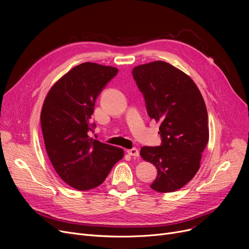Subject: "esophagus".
I'll return each mask as SVG.
<instances>
[{"instance_id": "esophagus-1", "label": "esophagus", "mask_w": 249, "mask_h": 249, "mask_svg": "<svg viewBox=\"0 0 249 249\" xmlns=\"http://www.w3.org/2000/svg\"><path fill=\"white\" fill-rule=\"evenodd\" d=\"M127 153H128L129 155H131V156H135V158H138V156H139V150H138L137 148L128 149V150H127Z\"/></svg>"}]
</instances>
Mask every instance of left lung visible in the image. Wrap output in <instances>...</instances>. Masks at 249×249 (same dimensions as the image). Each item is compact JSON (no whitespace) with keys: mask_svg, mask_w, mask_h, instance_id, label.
Segmentation results:
<instances>
[{"mask_svg":"<svg viewBox=\"0 0 249 249\" xmlns=\"http://www.w3.org/2000/svg\"><path fill=\"white\" fill-rule=\"evenodd\" d=\"M132 74L144 96L148 116L160 123L161 145L140 150L141 158L158 169L150 188L160 193L175 192L200 168L209 140L204 99L192 78L167 62L137 65Z\"/></svg>","mask_w":249,"mask_h":249,"instance_id":"1","label":"left lung"}]
</instances>
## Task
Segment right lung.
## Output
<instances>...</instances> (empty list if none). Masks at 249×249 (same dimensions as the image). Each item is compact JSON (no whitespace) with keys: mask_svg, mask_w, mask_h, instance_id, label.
I'll list each match as a JSON object with an SVG mask.
<instances>
[{"mask_svg":"<svg viewBox=\"0 0 249 249\" xmlns=\"http://www.w3.org/2000/svg\"><path fill=\"white\" fill-rule=\"evenodd\" d=\"M118 73L113 67L84 62L62 75L44 100L40 122L48 158L59 178L77 191H88L106 179L122 160L120 147L90 138L89 119L104 87Z\"/></svg>","mask_w":249,"mask_h":249,"instance_id":"obj_1","label":"right lung"}]
</instances>
